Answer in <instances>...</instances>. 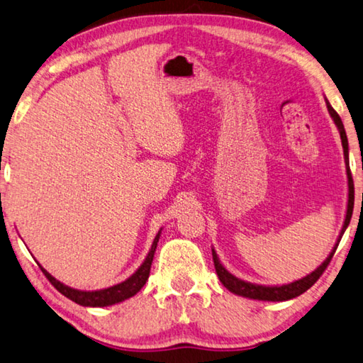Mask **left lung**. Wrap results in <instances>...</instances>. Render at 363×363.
I'll list each match as a JSON object with an SVG mask.
<instances>
[{"instance_id": "obj_1", "label": "left lung", "mask_w": 363, "mask_h": 363, "mask_svg": "<svg viewBox=\"0 0 363 363\" xmlns=\"http://www.w3.org/2000/svg\"><path fill=\"white\" fill-rule=\"evenodd\" d=\"M327 108H328V113L333 117L335 123H337V127L340 130V136H341V143H342V149H345V160L347 164V177H349V200H347V213H346V220H345V225H342L341 230V235L338 238V242L335 245V249L330 252V255L327 257V260L322 263V265L313 272L311 274H308L306 278L298 279L292 282V284H287V286H279V287H265V286H255V284H250V282H245L238 278H235L233 274H230L225 268L222 267V263L217 259V254L213 250V260H214V268H216V273L219 276V281L223 284V287H227L230 292H233L236 295H241V296H247V298H254V300H267V301H284V300H291L295 298V296L301 295L303 292H306L309 287H313L315 284V281H318L322 273L325 272V268L328 267V263H330L332 257L335 254V250H337L338 245H340V240L342 233H345L346 227L349 225V222H351V217H352V209H354V181H352V176H351V169H349V155H347V138H346V131L345 127H342V122H341V117L338 116L337 111L332 108V104L327 101Z\"/></svg>"}]
</instances>
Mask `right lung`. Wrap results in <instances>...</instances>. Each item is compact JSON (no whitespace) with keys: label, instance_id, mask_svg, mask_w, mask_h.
<instances>
[{"label":"right lung","instance_id":"1","mask_svg":"<svg viewBox=\"0 0 363 363\" xmlns=\"http://www.w3.org/2000/svg\"><path fill=\"white\" fill-rule=\"evenodd\" d=\"M159 238H160V232L157 233L155 240L152 242V247H150V252L146 257V260H144L143 265L138 268V272L133 276H130L127 281L121 282V284L108 287V289H103V291H95V292L76 291V289L63 286L60 281L52 278V276L48 272H45V269H43V268L41 269H43V273L45 274V278L49 279L50 284L54 286L58 292L67 296V298L77 303V305H82V306H109V305H114V303L130 298V296H133L135 294L140 292L143 286L146 284Z\"/></svg>","mask_w":363,"mask_h":363}]
</instances>
